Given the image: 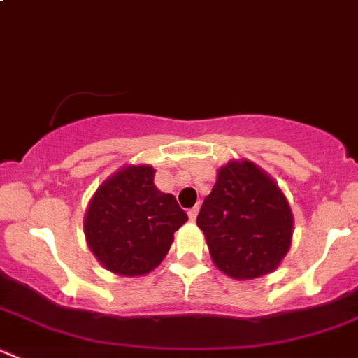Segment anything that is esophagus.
Masks as SVG:
<instances>
[{
	"mask_svg": "<svg viewBox=\"0 0 358 358\" xmlns=\"http://www.w3.org/2000/svg\"><path fill=\"white\" fill-rule=\"evenodd\" d=\"M197 213H199V208H192V209H189V218H190V222H196V218H197Z\"/></svg>",
	"mask_w": 358,
	"mask_h": 358,
	"instance_id": "esophagus-1",
	"label": "esophagus"
}]
</instances>
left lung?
<instances>
[{
	"instance_id": "obj_1",
	"label": "left lung",
	"mask_w": 358,
	"mask_h": 358,
	"mask_svg": "<svg viewBox=\"0 0 358 358\" xmlns=\"http://www.w3.org/2000/svg\"><path fill=\"white\" fill-rule=\"evenodd\" d=\"M197 227L213 263L236 280L279 268L289 251L294 218L275 180L249 159H232L216 173Z\"/></svg>"
}]
</instances>
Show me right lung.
Listing matches in <instances>:
<instances>
[{
  "instance_id": "right-lung-1",
  "label": "right lung",
  "mask_w": 358,
  "mask_h": 358,
  "mask_svg": "<svg viewBox=\"0 0 358 358\" xmlns=\"http://www.w3.org/2000/svg\"><path fill=\"white\" fill-rule=\"evenodd\" d=\"M149 164H126L95 190L85 213L86 244L115 275L142 277L168 255L173 234L189 220L175 196L154 183Z\"/></svg>"
}]
</instances>
